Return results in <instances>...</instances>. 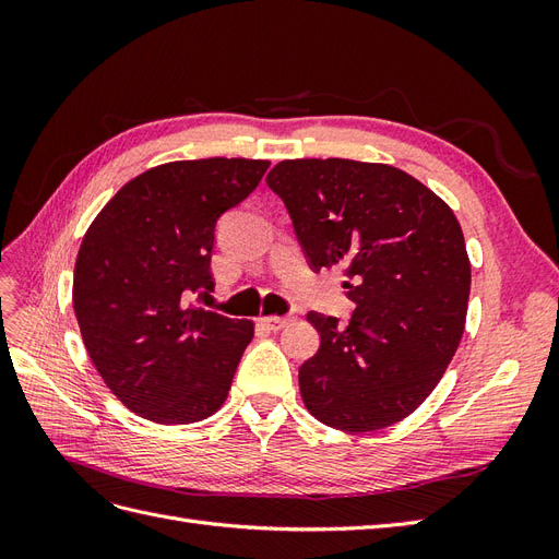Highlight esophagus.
Here are the masks:
<instances>
[{
  "label": "esophagus",
  "mask_w": 559,
  "mask_h": 559,
  "mask_svg": "<svg viewBox=\"0 0 559 559\" xmlns=\"http://www.w3.org/2000/svg\"><path fill=\"white\" fill-rule=\"evenodd\" d=\"M289 321H292V317H277V314L261 317V324L267 326L270 331H280V329H284L286 324H289Z\"/></svg>",
  "instance_id": "34e87169"
}]
</instances>
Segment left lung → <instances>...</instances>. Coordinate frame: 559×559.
Instances as JSON below:
<instances>
[{"instance_id": "left-lung-1", "label": "left lung", "mask_w": 559, "mask_h": 559, "mask_svg": "<svg viewBox=\"0 0 559 559\" xmlns=\"http://www.w3.org/2000/svg\"><path fill=\"white\" fill-rule=\"evenodd\" d=\"M267 186L314 270H343L345 326L310 312L321 335L300 396L321 425L392 427L441 382L464 335L471 261L448 202L399 167L347 158L282 160Z\"/></svg>"}]
</instances>
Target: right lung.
Returning <instances> with one entry per match:
<instances>
[{"mask_svg": "<svg viewBox=\"0 0 559 559\" xmlns=\"http://www.w3.org/2000/svg\"><path fill=\"white\" fill-rule=\"evenodd\" d=\"M267 160H175L130 179L103 207L74 265L72 302L99 378L156 425H193L222 408L251 319L186 306L214 289L216 218L242 202Z\"/></svg>", "mask_w": 559, "mask_h": 559, "instance_id": "1", "label": "right lung"}]
</instances>
